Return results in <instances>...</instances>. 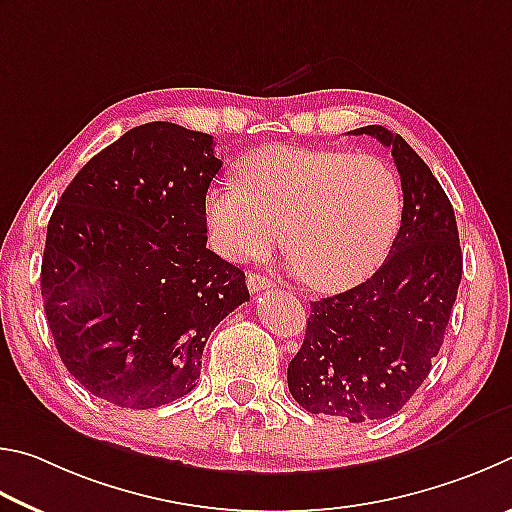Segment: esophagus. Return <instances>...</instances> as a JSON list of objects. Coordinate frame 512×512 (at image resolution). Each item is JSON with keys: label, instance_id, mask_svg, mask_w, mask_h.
Returning a JSON list of instances; mask_svg holds the SVG:
<instances>
[{"label": "esophagus", "instance_id": "obj_1", "mask_svg": "<svg viewBox=\"0 0 512 512\" xmlns=\"http://www.w3.org/2000/svg\"><path fill=\"white\" fill-rule=\"evenodd\" d=\"M247 288H249L251 294H258V292H263L267 288H272V281L267 279V276L254 272V274L247 276Z\"/></svg>", "mask_w": 512, "mask_h": 512}]
</instances>
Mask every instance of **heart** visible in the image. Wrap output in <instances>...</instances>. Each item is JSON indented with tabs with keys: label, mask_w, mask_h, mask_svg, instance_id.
<instances>
[{
	"label": "heart",
	"mask_w": 512,
	"mask_h": 512,
	"mask_svg": "<svg viewBox=\"0 0 512 512\" xmlns=\"http://www.w3.org/2000/svg\"><path fill=\"white\" fill-rule=\"evenodd\" d=\"M402 215L400 179L375 155L272 146L238 179L211 186L204 218L229 261L263 258L279 245L310 288L364 281L387 256Z\"/></svg>",
	"instance_id": "1"
}]
</instances>
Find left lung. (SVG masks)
<instances>
[{
	"label": "left lung",
	"mask_w": 512,
	"mask_h": 512,
	"mask_svg": "<svg viewBox=\"0 0 512 512\" xmlns=\"http://www.w3.org/2000/svg\"><path fill=\"white\" fill-rule=\"evenodd\" d=\"M402 184V222L387 261L355 288L310 303L306 339L288 366L292 398L310 414L364 423L407 405L432 369L463 274L454 209L409 143L382 125Z\"/></svg>",
	"instance_id": "8db88e82"
}]
</instances>
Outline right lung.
Masks as SVG:
<instances>
[{
  "mask_svg": "<svg viewBox=\"0 0 512 512\" xmlns=\"http://www.w3.org/2000/svg\"><path fill=\"white\" fill-rule=\"evenodd\" d=\"M213 137L139 125L98 152L53 209L44 312L67 371L116 407L195 389L213 328L249 301L245 272L206 249Z\"/></svg>",
  "mask_w": 512,
  "mask_h": 512,
  "instance_id": "add662e5",
  "label": "right lung"
}]
</instances>
